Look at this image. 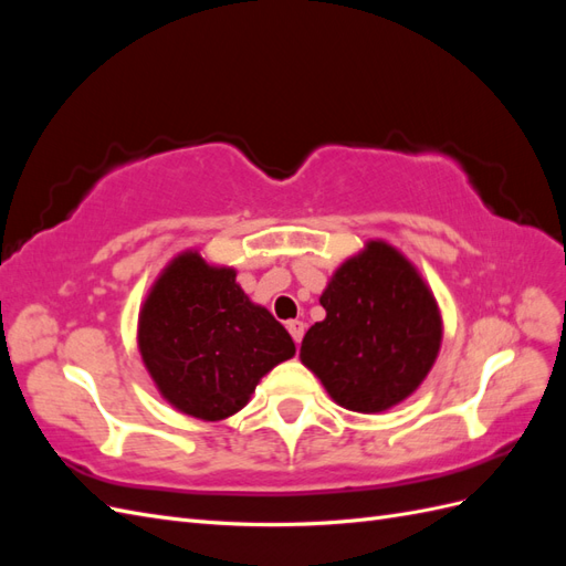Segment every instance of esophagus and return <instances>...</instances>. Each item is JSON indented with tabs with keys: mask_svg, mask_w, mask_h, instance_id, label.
<instances>
[{
	"mask_svg": "<svg viewBox=\"0 0 566 566\" xmlns=\"http://www.w3.org/2000/svg\"><path fill=\"white\" fill-rule=\"evenodd\" d=\"M304 331H306V325H304L302 321H290V323H287V333L293 335L297 347H300V342H302V337H304Z\"/></svg>",
	"mask_w": 566,
	"mask_h": 566,
	"instance_id": "34e87169",
	"label": "esophagus"
}]
</instances>
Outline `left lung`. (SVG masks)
<instances>
[{"label":"left lung","instance_id":"left-lung-1","mask_svg":"<svg viewBox=\"0 0 566 566\" xmlns=\"http://www.w3.org/2000/svg\"><path fill=\"white\" fill-rule=\"evenodd\" d=\"M325 318L306 331L300 361L354 413L406 401L432 370L443 321L422 273L380 238L347 256L321 293Z\"/></svg>","mask_w":566,"mask_h":566}]
</instances>
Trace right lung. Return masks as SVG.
Returning <instances> with one entry per match:
<instances>
[{
	"label": "right lung",
	"mask_w": 566,
	"mask_h": 566,
	"mask_svg": "<svg viewBox=\"0 0 566 566\" xmlns=\"http://www.w3.org/2000/svg\"><path fill=\"white\" fill-rule=\"evenodd\" d=\"M136 345L160 397L191 418L217 422L245 408L295 342L235 283V269L184 250L142 304Z\"/></svg>",
	"instance_id": "obj_1"
}]
</instances>
